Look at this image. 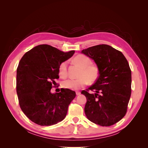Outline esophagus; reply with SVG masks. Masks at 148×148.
<instances>
[{
  "label": "esophagus",
  "instance_id": "34e87169",
  "mask_svg": "<svg viewBox=\"0 0 148 148\" xmlns=\"http://www.w3.org/2000/svg\"><path fill=\"white\" fill-rule=\"evenodd\" d=\"M80 94H81V92H80L79 91H77L76 92V95H77V96H78V95H79Z\"/></svg>",
  "mask_w": 148,
  "mask_h": 148
}]
</instances>
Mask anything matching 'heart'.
<instances>
[{
	"label": "heart",
	"instance_id": "obj_1",
	"mask_svg": "<svg viewBox=\"0 0 148 148\" xmlns=\"http://www.w3.org/2000/svg\"><path fill=\"white\" fill-rule=\"evenodd\" d=\"M74 62L81 68L79 74V78H69L64 80L62 85L63 88L78 90L84 88L88 84L89 82L93 83L96 82L99 77V69L96 65L91 64V60L89 57L84 55L76 56ZM59 73L62 77H66L68 75V62L64 61L60 64L59 66Z\"/></svg>",
	"mask_w": 148,
	"mask_h": 148
}]
</instances>
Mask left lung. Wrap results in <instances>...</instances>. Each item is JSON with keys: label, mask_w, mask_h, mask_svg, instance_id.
<instances>
[{"label": "left lung", "mask_w": 148, "mask_h": 148, "mask_svg": "<svg viewBox=\"0 0 148 148\" xmlns=\"http://www.w3.org/2000/svg\"><path fill=\"white\" fill-rule=\"evenodd\" d=\"M99 69L96 83L82 94L86 97L84 112L91 122L103 127L115 124L126 114L132 93V71L123 53L106 44L84 49ZM89 90L95 92L90 94Z\"/></svg>", "instance_id": "8db88e82"}]
</instances>
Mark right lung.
Segmentation results:
<instances>
[{"label":"right lung","mask_w":148,"mask_h":148,"mask_svg":"<svg viewBox=\"0 0 148 148\" xmlns=\"http://www.w3.org/2000/svg\"><path fill=\"white\" fill-rule=\"evenodd\" d=\"M74 53L41 44L22 57L16 69V93L21 109L34 123L49 126L65 117L75 92L61 88L60 92L52 94L51 90L59 78L60 64Z\"/></svg>","instance_id":"right-lung-1"}]
</instances>
